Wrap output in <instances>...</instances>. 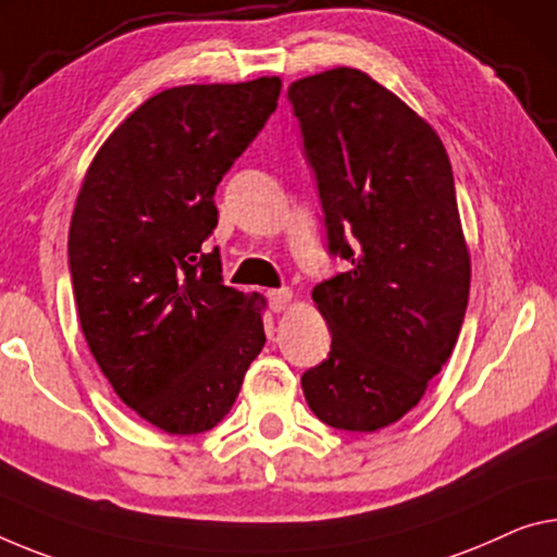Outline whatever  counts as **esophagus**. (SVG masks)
Segmentation results:
<instances>
[{"mask_svg": "<svg viewBox=\"0 0 557 557\" xmlns=\"http://www.w3.org/2000/svg\"><path fill=\"white\" fill-rule=\"evenodd\" d=\"M267 298H269V306H271V311H286L288 308V304H290V298H294V294H290L288 288H271V290H267Z\"/></svg>", "mask_w": 557, "mask_h": 557, "instance_id": "obj_1", "label": "esophagus"}]
</instances>
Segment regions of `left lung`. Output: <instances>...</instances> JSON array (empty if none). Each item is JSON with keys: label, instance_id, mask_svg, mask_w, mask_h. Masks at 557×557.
Wrapping results in <instances>:
<instances>
[{"label": "left lung", "instance_id": "8db88e82", "mask_svg": "<svg viewBox=\"0 0 557 557\" xmlns=\"http://www.w3.org/2000/svg\"><path fill=\"white\" fill-rule=\"evenodd\" d=\"M319 189L326 246L350 269L321 281L326 361L301 375L308 406L338 431L404 418L463 326L470 256L448 153L371 76L338 66L288 87Z\"/></svg>", "mask_w": 557, "mask_h": 557}]
</instances>
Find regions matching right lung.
<instances>
[{
	"label": "right lung",
	"instance_id": "add662e5",
	"mask_svg": "<svg viewBox=\"0 0 557 557\" xmlns=\"http://www.w3.org/2000/svg\"><path fill=\"white\" fill-rule=\"evenodd\" d=\"M281 79L157 94L84 176L70 228L76 311L126 406L174 435L224 418L267 344L259 294L224 286L216 186L278 107Z\"/></svg>",
	"mask_w": 557,
	"mask_h": 557
}]
</instances>
